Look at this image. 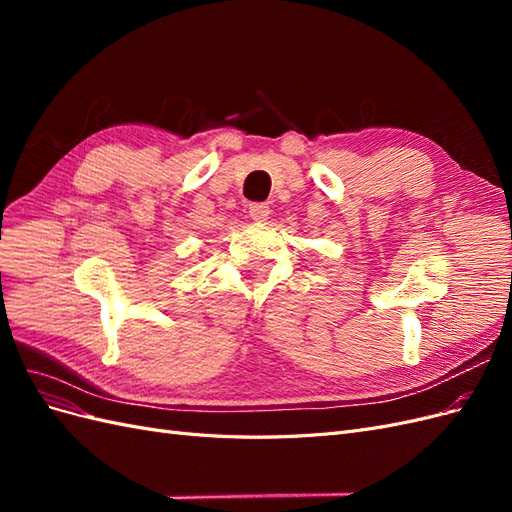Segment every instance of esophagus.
Masks as SVG:
<instances>
[{
    "instance_id": "1",
    "label": "esophagus",
    "mask_w": 512,
    "mask_h": 512,
    "mask_svg": "<svg viewBox=\"0 0 512 512\" xmlns=\"http://www.w3.org/2000/svg\"><path fill=\"white\" fill-rule=\"evenodd\" d=\"M250 218L256 222H265L269 218V205L265 203H252L250 205Z\"/></svg>"
}]
</instances>
